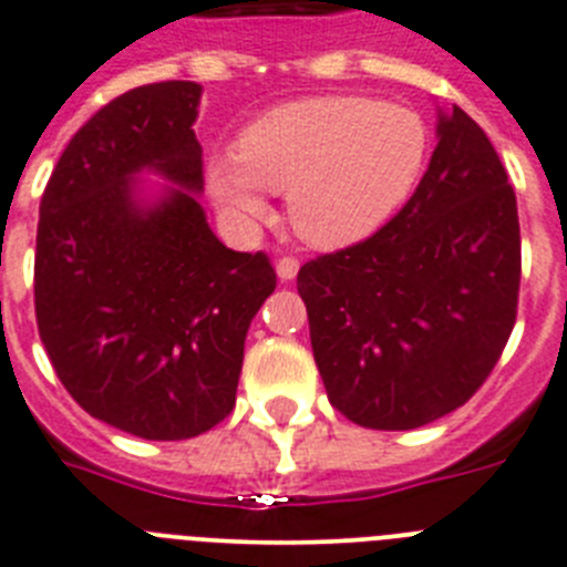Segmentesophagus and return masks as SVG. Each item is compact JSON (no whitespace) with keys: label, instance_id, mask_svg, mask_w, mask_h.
Listing matches in <instances>:
<instances>
[{"label":"esophagus","instance_id":"obj_1","mask_svg":"<svg viewBox=\"0 0 567 567\" xmlns=\"http://www.w3.org/2000/svg\"><path fill=\"white\" fill-rule=\"evenodd\" d=\"M296 274H299V259H293V257H282L277 262V277L282 279V282H290V279L296 277Z\"/></svg>","mask_w":567,"mask_h":567}]
</instances>
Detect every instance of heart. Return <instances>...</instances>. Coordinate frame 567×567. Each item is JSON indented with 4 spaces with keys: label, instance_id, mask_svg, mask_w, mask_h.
<instances>
[{
    "label": "heart",
    "instance_id": "heart-1",
    "mask_svg": "<svg viewBox=\"0 0 567 567\" xmlns=\"http://www.w3.org/2000/svg\"><path fill=\"white\" fill-rule=\"evenodd\" d=\"M426 152L430 132L410 106L321 95L265 112L237 152L208 157L206 183L217 208L239 223L265 212V188L288 192L296 234L316 248H344L410 200Z\"/></svg>",
    "mask_w": 567,
    "mask_h": 567
}]
</instances>
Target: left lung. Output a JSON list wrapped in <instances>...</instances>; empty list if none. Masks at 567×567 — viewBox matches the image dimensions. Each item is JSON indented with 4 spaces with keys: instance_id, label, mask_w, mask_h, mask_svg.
<instances>
[{
    "instance_id": "1",
    "label": "left lung",
    "mask_w": 567,
    "mask_h": 567,
    "mask_svg": "<svg viewBox=\"0 0 567 567\" xmlns=\"http://www.w3.org/2000/svg\"><path fill=\"white\" fill-rule=\"evenodd\" d=\"M330 404L367 430H417L481 390L519 293L517 197L486 132L437 110L415 195L359 246L302 265Z\"/></svg>"
}]
</instances>
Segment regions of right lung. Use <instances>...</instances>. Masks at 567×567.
I'll return each instance as SVG.
<instances>
[{
    "instance_id": "obj_1",
    "label": "right lung",
    "mask_w": 567,
    "mask_h": 567,
    "mask_svg": "<svg viewBox=\"0 0 567 567\" xmlns=\"http://www.w3.org/2000/svg\"><path fill=\"white\" fill-rule=\"evenodd\" d=\"M203 86H135L61 152L39 206L35 321L70 395L146 441H186L234 410L251 319L277 288L262 251L208 228ZM167 181L145 195L137 174Z\"/></svg>"
}]
</instances>
